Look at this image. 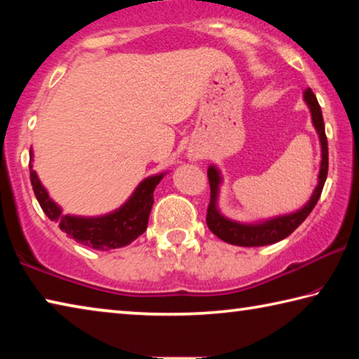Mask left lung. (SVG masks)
I'll list each match as a JSON object with an SVG mask.
<instances>
[{
	"label": "left lung",
	"mask_w": 359,
	"mask_h": 359,
	"mask_svg": "<svg viewBox=\"0 0 359 359\" xmlns=\"http://www.w3.org/2000/svg\"><path fill=\"white\" fill-rule=\"evenodd\" d=\"M302 96L307 107L311 109L312 123L315 126V130H317L321 145L318 184L315 187L311 199L296 212L267 218V220L255 223H241L231 220V218L224 217L220 209H218V194H220V185L223 182V177L220 169L210 165L208 169V177L210 184V203L208 208V218H205V222H208V226L212 233L222 241L228 242V244L239 247H261L276 244V242L285 239L287 236L293 233V231L299 226V224L309 217V214L313 210L315 204L318 203L327 175V139L325 133L323 114H321V107L317 101V96L313 95L311 88L304 90Z\"/></svg>",
	"instance_id": "1"
}]
</instances>
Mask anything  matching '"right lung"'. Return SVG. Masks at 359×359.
Returning a JSON list of instances; mask_svg holds the SVG:
<instances>
[{
  "label": "right lung",
  "instance_id": "right-lung-1",
  "mask_svg": "<svg viewBox=\"0 0 359 359\" xmlns=\"http://www.w3.org/2000/svg\"><path fill=\"white\" fill-rule=\"evenodd\" d=\"M33 150L29 149V179H32L34 196L41 209L52 222L60 224V229L82 245L95 250H112L131 244L145 229L154 205V191L166 172L150 175L136 187L128 201L118 209L98 217H79L63 214L60 205L48 196L38 174L33 169Z\"/></svg>",
  "mask_w": 359,
  "mask_h": 359
}]
</instances>
